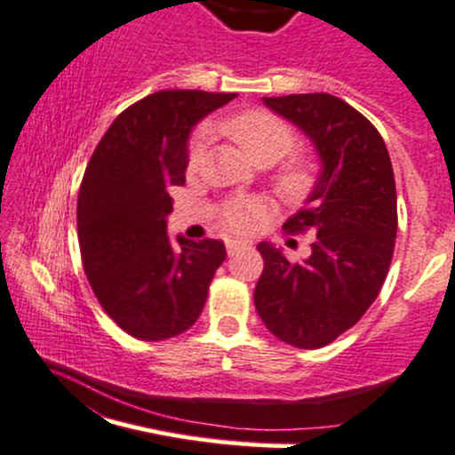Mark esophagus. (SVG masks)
<instances>
[{"mask_svg": "<svg viewBox=\"0 0 455 455\" xmlns=\"http://www.w3.org/2000/svg\"><path fill=\"white\" fill-rule=\"evenodd\" d=\"M226 250H228L229 256H234V254H236V251L245 250V243H241V241H228V243H226Z\"/></svg>", "mask_w": 455, "mask_h": 455, "instance_id": "1", "label": "esophagus"}]
</instances>
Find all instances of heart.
Segmentation results:
<instances>
[{"mask_svg":"<svg viewBox=\"0 0 455 455\" xmlns=\"http://www.w3.org/2000/svg\"><path fill=\"white\" fill-rule=\"evenodd\" d=\"M223 133L254 164H274L296 147V131L280 116L265 109L243 111L221 124ZM204 153V138L196 135L188 147V168L195 171ZM317 162L304 153H291L283 159L274 175L275 188L289 199H302L315 188ZM262 219V208L254 201H232L223 208V226L229 232H251Z\"/></svg>","mask_w":455,"mask_h":455,"instance_id":"obj_1","label":"heart"}]
</instances>
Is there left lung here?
Returning a JSON list of instances; mask_svg holds the SVG:
<instances>
[{
  "label": "left lung",
  "mask_w": 455,
  "mask_h": 455,
  "mask_svg": "<svg viewBox=\"0 0 455 455\" xmlns=\"http://www.w3.org/2000/svg\"><path fill=\"white\" fill-rule=\"evenodd\" d=\"M315 144L322 172L307 205L284 223L311 229V256L289 260L259 243L265 260L254 304L271 335L296 348H322L353 329L386 283L396 238V184L381 133L331 93L262 98Z\"/></svg>",
  "instance_id": "left-lung-1"
}]
</instances>
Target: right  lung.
Segmentation results:
<instances>
[{"mask_svg":"<svg viewBox=\"0 0 455 455\" xmlns=\"http://www.w3.org/2000/svg\"><path fill=\"white\" fill-rule=\"evenodd\" d=\"M236 98L166 89L124 109L89 159L78 190V245L85 275L107 315L135 339L188 331L204 311L226 245L172 243V186L186 181L190 129Z\"/></svg>","mask_w":455,"mask_h":455,"instance_id":"add662e5","label":"right lung"}]
</instances>
